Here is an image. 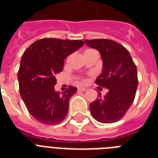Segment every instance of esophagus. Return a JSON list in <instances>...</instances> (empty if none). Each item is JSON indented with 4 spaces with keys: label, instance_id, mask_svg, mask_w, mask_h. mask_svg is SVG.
Returning a JSON list of instances; mask_svg holds the SVG:
<instances>
[{
    "label": "esophagus",
    "instance_id": "obj_1",
    "mask_svg": "<svg viewBox=\"0 0 158 158\" xmlns=\"http://www.w3.org/2000/svg\"><path fill=\"white\" fill-rule=\"evenodd\" d=\"M78 90L81 92H85L87 90V89H85V88H78Z\"/></svg>",
    "mask_w": 158,
    "mask_h": 158
}]
</instances>
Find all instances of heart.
<instances>
[{
	"mask_svg": "<svg viewBox=\"0 0 158 158\" xmlns=\"http://www.w3.org/2000/svg\"><path fill=\"white\" fill-rule=\"evenodd\" d=\"M93 53H98L94 49H86V50L84 52V57L87 56H89L90 54H93ZM79 81L80 83H86L87 82V79L85 78H79Z\"/></svg>",
	"mask_w": 158,
	"mask_h": 158,
	"instance_id": "b5f03b06",
	"label": "heart"
}]
</instances>
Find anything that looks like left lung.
I'll use <instances>...</instances> for the list:
<instances>
[{
  "instance_id": "1",
  "label": "left lung",
  "mask_w": 158,
  "mask_h": 158,
  "mask_svg": "<svg viewBox=\"0 0 158 158\" xmlns=\"http://www.w3.org/2000/svg\"><path fill=\"white\" fill-rule=\"evenodd\" d=\"M84 42L101 54L102 73L95 83L108 89L106 95L102 97L99 93L98 98L90 103L91 114L101 123L116 122L135 100L139 83L136 65L127 49L115 41L100 38Z\"/></svg>"
}]
</instances>
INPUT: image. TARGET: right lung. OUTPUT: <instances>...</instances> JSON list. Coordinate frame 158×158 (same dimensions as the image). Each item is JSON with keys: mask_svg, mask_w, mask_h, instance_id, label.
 <instances>
[{"mask_svg": "<svg viewBox=\"0 0 158 158\" xmlns=\"http://www.w3.org/2000/svg\"><path fill=\"white\" fill-rule=\"evenodd\" d=\"M84 44L82 40L47 38L24 51L18 71L19 93L28 112L38 122L57 125L66 116L69 99L77 89L69 86L61 94L56 92V77L62 71L66 56Z\"/></svg>", "mask_w": 158, "mask_h": 158, "instance_id": "1", "label": "right lung"}]
</instances>
